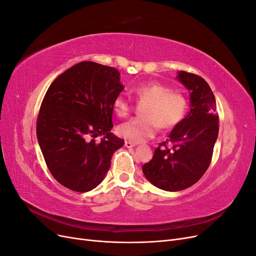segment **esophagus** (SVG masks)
<instances>
[{
	"instance_id": "1",
	"label": "esophagus",
	"mask_w": 256,
	"mask_h": 256,
	"mask_svg": "<svg viewBox=\"0 0 256 256\" xmlns=\"http://www.w3.org/2000/svg\"><path fill=\"white\" fill-rule=\"evenodd\" d=\"M136 144V143H132V142H129V141H126L125 142V147H127V148H131V147H134Z\"/></svg>"
}]
</instances>
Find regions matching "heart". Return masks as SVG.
I'll use <instances>...</instances> for the list:
<instances>
[{
	"instance_id": "obj_1",
	"label": "heart",
	"mask_w": 256,
	"mask_h": 256,
	"mask_svg": "<svg viewBox=\"0 0 256 256\" xmlns=\"http://www.w3.org/2000/svg\"><path fill=\"white\" fill-rule=\"evenodd\" d=\"M138 102H145L141 118H136L118 127V134L131 142H142L154 136L158 126L170 130L180 124L188 109V102L180 92L172 90L160 82H146L132 88ZM115 113L125 118L131 111V102L122 96L114 99Z\"/></svg>"
}]
</instances>
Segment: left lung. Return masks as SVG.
<instances>
[{
  "label": "left lung",
  "mask_w": 256,
  "mask_h": 256,
  "mask_svg": "<svg viewBox=\"0 0 256 256\" xmlns=\"http://www.w3.org/2000/svg\"><path fill=\"white\" fill-rule=\"evenodd\" d=\"M177 79L190 92V111L142 166L147 180L166 191H180L200 180L210 164L219 132L216 99L208 83L186 72H178ZM168 144L172 145L170 149Z\"/></svg>",
  "instance_id": "left-lung-1"
}]
</instances>
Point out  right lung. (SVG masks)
Listing matches in <instances>:
<instances>
[{
	"label": "right lung",
	"mask_w": 256,
	"mask_h": 256,
	"mask_svg": "<svg viewBox=\"0 0 256 256\" xmlns=\"http://www.w3.org/2000/svg\"><path fill=\"white\" fill-rule=\"evenodd\" d=\"M118 69L81 62L49 86L36 132L50 173L64 187L90 191L102 182L124 140L110 132L113 102L124 90ZM104 135L100 142L94 138Z\"/></svg>",
	"instance_id": "right-lung-1"
}]
</instances>
